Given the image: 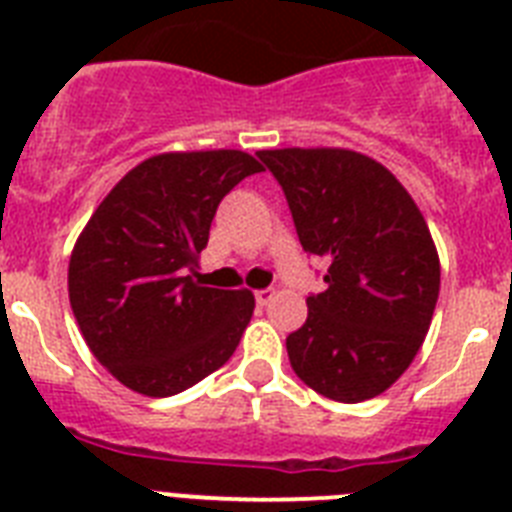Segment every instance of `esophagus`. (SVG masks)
<instances>
[{
  "mask_svg": "<svg viewBox=\"0 0 512 512\" xmlns=\"http://www.w3.org/2000/svg\"><path fill=\"white\" fill-rule=\"evenodd\" d=\"M273 295H276L273 289H257V292H255L257 305H268V303H271V300H273Z\"/></svg>",
  "mask_w": 512,
  "mask_h": 512,
  "instance_id": "esophagus-1",
  "label": "esophagus"
}]
</instances>
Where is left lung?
I'll return each mask as SVG.
<instances>
[{
	"label": "left lung",
	"mask_w": 512,
	"mask_h": 512,
	"mask_svg": "<svg viewBox=\"0 0 512 512\" xmlns=\"http://www.w3.org/2000/svg\"><path fill=\"white\" fill-rule=\"evenodd\" d=\"M284 188L327 289L287 337L289 364L321 396L358 404L385 393L422 348L441 263L420 207L396 175L348 148L257 151Z\"/></svg>",
	"instance_id": "left-lung-1"
}]
</instances>
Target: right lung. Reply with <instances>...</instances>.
I'll list each match as a JSON object with an SVG mask.
<instances>
[{
  "label": "right lung",
  "mask_w": 512,
  "mask_h": 512,
  "mask_svg": "<svg viewBox=\"0 0 512 512\" xmlns=\"http://www.w3.org/2000/svg\"><path fill=\"white\" fill-rule=\"evenodd\" d=\"M255 172L263 164L233 148L156 154L111 188L79 233L71 311L124 388L175 396L233 356L255 295L201 287L185 271L207 247L217 204Z\"/></svg>",
  "instance_id": "1"
}]
</instances>
